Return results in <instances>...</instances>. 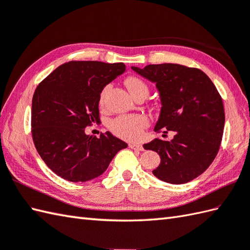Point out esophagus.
<instances>
[{
	"instance_id": "1",
	"label": "esophagus",
	"mask_w": 250,
	"mask_h": 250,
	"mask_svg": "<svg viewBox=\"0 0 250 250\" xmlns=\"http://www.w3.org/2000/svg\"><path fill=\"white\" fill-rule=\"evenodd\" d=\"M129 147H130L131 149H134V150H139V151H143V150H144V147L142 146V145H139V144H134V143H131V144H129Z\"/></svg>"
}]
</instances>
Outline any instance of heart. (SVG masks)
<instances>
[{
    "label": "heart",
    "instance_id": "obj_1",
    "mask_svg": "<svg viewBox=\"0 0 250 250\" xmlns=\"http://www.w3.org/2000/svg\"><path fill=\"white\" fill-rule=\"evenodd\" d=\"M125 85L133 97L145 96L149 94V87L142 79L137 77H129L125 80ZM109 85H106L100 94V102L102 103L105 97ZM148 119L144 115H121L113 119L109 124V129L116 136L127 139V141H136L142 136L144 129L148 126Z\"/></svg>",
    "mask_w": 250,
    "mask_h": 250
}]
</instances>
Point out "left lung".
<instances>
[{
	"instance_id": "obj_1",
	"label": "left lung",
	"mask_w": 250,
	"mask_h": 250,
	"mask_svg": "<svg viewBox=\"0 0 250 250\" xmlns=\"http://www.w3.org/2000/svg\"><path fill=\"white\" fill-rule=\"evenodd\" d=\"M155 83L162 108L154 131L175 133L170 141L155 138L144 145L161 156L152 170L162 181L183 184L194 180L212 164L222 143L225 111L215 85L200 69L178 63L132 67Z\"/></svg>"
}]
</instances>
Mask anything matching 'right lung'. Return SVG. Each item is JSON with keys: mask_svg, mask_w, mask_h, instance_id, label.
<instances>
[{"mask_svg": "<svg viewBox=\"0 0 250 250\" xmlns=\"http://www.w3.org/2000/svg\"><path fill=\"white\" fill-rule=\"evenodd\" d=\"M125 71L124 62H69L37 86L32 101V136L39 155L57 176L86 182L107 169L127 144L111 132L87 135L85 127L100 123L102 89Z\"/></svg>", "mask_w": 250, "mask_h": 250, "instance_id": "1", "label": "right lung"}]
</instances>
